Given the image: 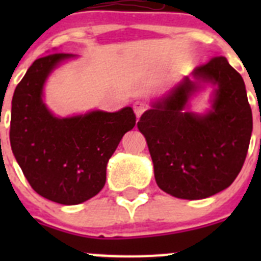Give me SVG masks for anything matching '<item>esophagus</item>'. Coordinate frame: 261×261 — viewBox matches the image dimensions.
<instances>
[{
    "label": "esophagus",
    "instance_id": "1",
    "mask_svg": "<svg viewBox=\"0 0 261 261\" xmlns=\"http://www.w3.org/2000/svg\"><path fill=\"white\" fill-rule=\"evenodd\" d=\"M146 110H147V105L144 102H136L135 105H133V111H135V114L137 117L141 116Z\"/></svg>",
    "mask_w": 261,
    "mask_h": 261
}]
</instances>
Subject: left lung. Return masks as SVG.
<instances>
[{
	"label": "left lung",
	"instance_id": "1",
	"mask_svg": "<svg viewBox=\"0 0 261 261\" xmlns=\"http://www.w3.org/2000/svg\"><path fill=\"white\" fill-rule=\"evenodd\" d=\"M137 123L145 136L158 187L186 200L213 196L231 186L243 167L252 133V111L244 81L226 57L214 56ZM211 82L217 85L212 110L184 111L188 99Z\"/></svg>",
	"mask_w": 261,
	"mask_h": 261
}]
</instances>
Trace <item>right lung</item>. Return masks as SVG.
<instances>
[{
    "label": "right lung",
    "mask_w": 261,
    "mask_h": 261,
    "mask_svg": "<svg viewBox=\"0 0 261 261\" xmlns=\"http://www.w3.org/2000/svg\"><path fill=\"white\" fill-rule=\"evenodd\" d=\"M73 56L53 52L35 60L11 102L14 156L32 190L62 205L81 204L102 191L108 159L136 125L130 107L65 119L50 114L41 99L44 82L60 62Z\"/></svg>",
    "instance_id": "obj_1"
}]
</instances>
